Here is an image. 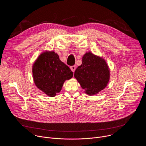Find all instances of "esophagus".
<instances>
[{
	"label": "esophagus",
	"mask_w": 146,
	"mask_h": 146,
	"mask_svg": "<svg viewBox=\"0 0 146 146\" xmlns=\"http://www.w3.org/2000/svg\"><path fill=\"white\" fill-rule=\"evenodd\" d=\"M70 69H71V70H72L73 72H74V71H75V70H76V66H70Z\"/></svg>",
	"instance_id": "esophagus-1"
}]
</instances>
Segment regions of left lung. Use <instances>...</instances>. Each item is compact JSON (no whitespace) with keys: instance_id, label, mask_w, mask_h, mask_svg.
I'll return each mask as SVG.
<instances>
[{"instance_id":"1","label":"left lung","mask_w":146,"mask_h":146,"mask_svg":"<svg viewBox=\"0 0 146 146\" xmlns=\"http://www.w3.org/2000/svg\"><path fill=\"white\" fill-rule=\"evenodd\" d=\"M74 77L86 92L92 95L106 87L110 71L105 60L90 52L83 56L82 64L76 69Z\"/></svg>"}]
</instances>
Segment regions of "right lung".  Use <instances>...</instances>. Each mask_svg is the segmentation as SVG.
Wrapping results in <instances>:
<instances>
[{"instance_id":"right-lung-1","label":"right lung","mask_w":146,"mask_h":146,"mask_svg":"<svg viewBox=\"0 0 146 146\" xmlns=\"http://www.w3.org/2000/svg\"><path fill=\"white\" fill-rule=\"evenodd\" d=\"M32 72L37 87L51 97L59 92L65 81L73 75L70 69L53 51L41 54L33 64Z\"/></svg>"}]
</instances>
